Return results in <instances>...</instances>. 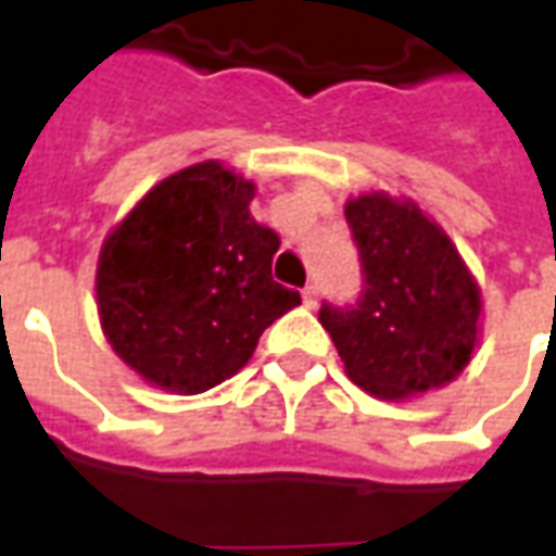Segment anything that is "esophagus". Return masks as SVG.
Wrapping results in <instances>:
<instances>
[{
    "mask_svg": "<svg viewBox=\"0 0 556 556\" xmlns=\"http://www.w3.org/2000/svg\"><path fill=\"white\" fill-rule=\"evenodd\" d=\"M303 303H306L309 309H315V306H318V286H315V282H309V286L303 289Z\"/></svg>",
    "mask_w": 556,
    "mask_h": 556,
    "instance_id": "34e87169",
    "label": "esophagus"
}]
</instances>
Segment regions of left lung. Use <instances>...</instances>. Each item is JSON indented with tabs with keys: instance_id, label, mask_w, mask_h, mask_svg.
Wrapping results in <instances>:
<instances>
[{
	"instance_id": "8db88e82",
	"label": "left lung",
	"mask_w": 556,
	"mask_h": 556,
	"mask_svg": "<svg viewBox=\"0 0 556 556\" xmlns=\"http://www.w3.org/2000/svg\"><path fill=\"white\" fill-rule=\"evenodd\" d=\"M363 291L321 303L318 321L345 372L378 399H408L453 381L479 337V289L453 241L417 205L366 193L345 205Z\"/></svg>"
}]
</instances>
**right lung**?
Returning a JSON list of instances; mask_svg holds the SVG:
<instances>
[{
  "label": "right lung",
  "mask_w": 556,
  "mask_h": 556,
  "mask_svg": "<svg viewBox=\"0 0 556 556\" xmlns=\"http://www.w3.org/2000/svg\"><path fill=\"white\" fill-rule=\"evenodd\" d=\"M255 187L217 160L148 190L98 262V313L122 361L172 393H205L247 366L265 327L301 303L270 277L279 235Z\"/></svg>",
  "instance_id": "add662e5"
}]
</instances>
